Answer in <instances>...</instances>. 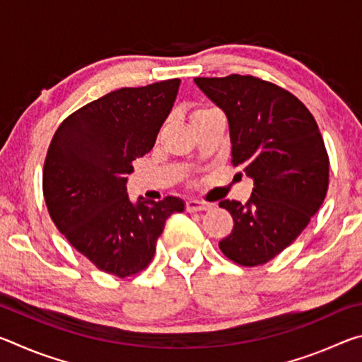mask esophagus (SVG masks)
<instances>
[{"label": "esophagus", "mask_w": 362, "mask_h": 362, "mask_svg": "<svg viewBox=\"0 0 362 362\" xmlns=\"http://www.w3.org/2000/svg\"><path fill=\"white\" fill-rule=\"evenodd\" d=\"M185 209L188 212H199V211H207L211 209V204L203 203V201H198V199H189L187 201L185 204Z\"/></svg>", "instance_id": "34e87169"}]
</instances>
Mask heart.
<instances>
[{
	"instance_id": "obj_1",
	"label": "heart",
	"mask_w": 362,
	"mask_h": 362,
	"mask_svg": "<svg viewBox=\"0 0 362 362\" xmlns=\"http://www.w3.org/2000/svg\"><path fill=\"white\" fill-rule=\"evenodd\" d=\"M209 110H212V108H199V110H196V112L193 113V115H199V113H204V112H209Z\"/></svg>"
}]
</instances>
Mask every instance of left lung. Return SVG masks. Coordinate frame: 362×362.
Listing matches in <instances>:
<instances>
[{"instance_id": "8db88e82", "label": "left lung", "mask_w": 362, "mask_h": 362, "mask_svg": "<svg viewBox=\"0 0 362 362\" xmlns=\"http://www.w3.org/2000/svg\"><path fill=\"white\" fill-rule=\"evenodd\" d=\"M228 118L231 163L254 180L246 204L223 199L231 235L218 247L231 262L257 267L297 240L329 187V156L313 115L279 86L250 75L194 78Z\"/></svg>"}]
</instances>
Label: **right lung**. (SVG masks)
I'll use <instances>...</instances> for the list:
<instances>
[{
  "label": "right lung",
  "instance_id": "right-lung-1",
  "mask_svg": "<svg viewBox=\"0 0 362 362\" xmlns=\"http://www.w3.org/2000/svg\"><path fill=\"white\" fill-rule=\"evenodd\" d=\"M180 79L121 88L76 110L49 145L42 193L59 231L79 254L108 274L132 276L148 267L166 220L180 198L136 204L127 174L156 142L173 110Z\"/></svg>",
  "mask_w": 362,
  "mask_h": 362
}]
</instances>
